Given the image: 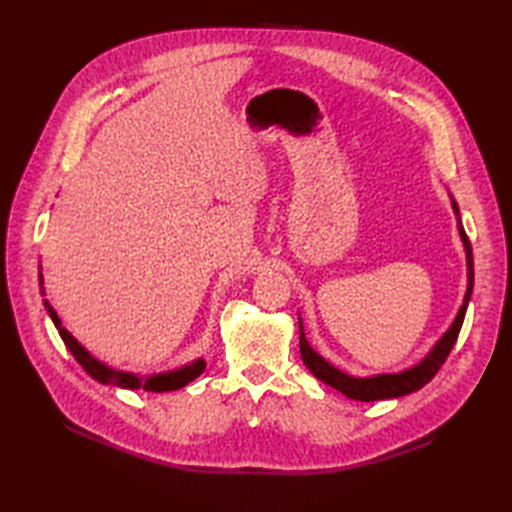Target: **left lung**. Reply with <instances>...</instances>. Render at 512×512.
<instances>
[{"label":"left lung","mask_w":512,"mask_h":512,"mask_svg":"<svg viewBox=\"0 0 512 512\" xmlns=\"http://www.w3.org/2000/svg\"><path fill=\"white\" fill-rule=\"evenodd\" d=\"M451 204H453V211L458 213V204H455V200H451ZM460 235H462V242L466 248V264H469V290H466L464 303L458 312V319H455L451 325V330L442 336V341L433 347V352L424 358L420 365H416L413 369H407V372H400V374H383V376H374V378H352V376L339 372V369L332 367L328 361H325V358H321L317 352H314L310 343L306 341V334H303V330H299L301 358L310 372L319 380H323L325 385L339 389L341 394H345L347 398L363 400V402L398 398V396L411 394V391H416V389L427 385L429 380L438 374V369L444 365V361H447V356L453 350L455 341H458V334H460L464 314H466V306H469V299L473 292V250H471L469 237H466L464 228H462V222H460Z\"/></svg>","instance_id":"8db88e82"}]
</instances>
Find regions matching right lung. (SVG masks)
<instances>
[{"label":"right lung","instance_id":"1","mask_svg":"<svg viewBox=\"0 0 512 512\" xmlns=\"http://www.w3.org/2000/svg\"><path fill=\"white\" fill-rule=\"evenodd\" d=\"M39 284H41V275H39ZM46 308H48V314L52 317L54 325H57V330L61 334L65 347H68L72 356L76 358V361H79V365L85 369V372H88L94 380H99V383H103V385H114V387H125V389L143 387L147 391H173V389H180L187 383H191L193 378H198L204 372L202 358H198V361L187 365V367L178 369V372L158 374V376H151L147 380H140L138 376L125 374V372H114V369H110L107 365H103L101 361H96L94 356H90V352L85 350V347L79 341H74V336L63 328L61 319L57 317V312H54V308L50 306L48 301H46Z\"/></svg>","mask_w":512,"mask_h":512}]
</instances>
